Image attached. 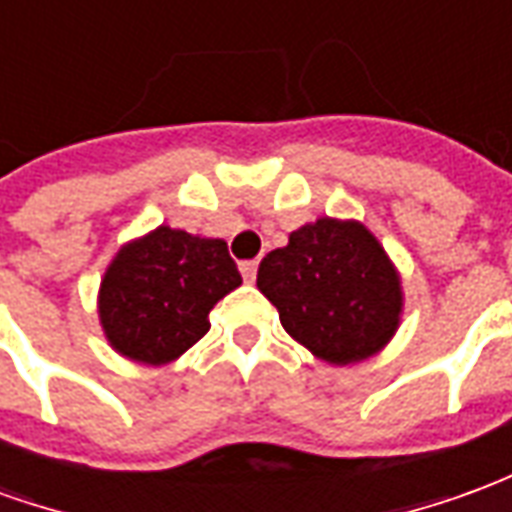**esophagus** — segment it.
Wrapping results in <instances>:
<instances>
[{
	"instance_id": "1",
	"label": "esophagus",
	"mask_w": 512,
	"mask_h": 512,
	"mask_svg": "<svg viewBox=\"0 0 512 512\" xmlns=\"http://www.w3.org/2000/svg\"><path fill=\"white\" fill-rule=\"evenodd\" d=\"M241 274H244L246 282H255V277H257V260H244V263H241Z\"/></svg>"
}]
</instances>
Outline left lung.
Returning a JSON list of instances; mask_svg holds the SVG:
<instances>
[{
  "instance_id": "8db88e82",
  "label": "left lung",
  "mask_w": 512,
  "mask_h": 512,
  "mask_svg": "<svg viewBox=\"0 0 512 512\" xmlns=\"http://www.w3.org/2000/svg\"><path fill=\"white\" fill-rule=\"evenodd\" d=\"M257 288L282 329L326 365L345 367L384 351L403 318V279L376 235L356 219L321 216L268 252Z\"/></svg>"
}]
</instances>
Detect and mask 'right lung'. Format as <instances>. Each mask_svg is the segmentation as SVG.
Instances as JSON below:
<instances>
[{
	"instance_id": "obj_1",
	"label": "right lung",
	"mask_w": 512,
	"mask_h": 512,
	"mask_svg": "<svg viewBox=\"0 0 512 512\" xmlns=\"http://www.w3.org/2000/svg\"><path fill=\"white\" fill-rule=\"evenodd\" d=\"M238 285L241 274L222 238L158 224L120 246L106 266L98 321L123 359L169 365L208 334L216 301Z\"/></svg>"
}]
</instances>
